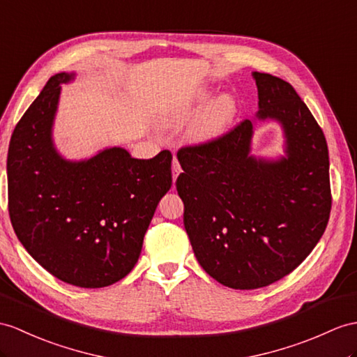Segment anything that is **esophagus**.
I'll return each mask as SVG.
<instances>
[{"instance_id": "1", "label": "esophagus", "mask_w": 357, "mask_h": 357, "mask_svg": "<svg viewBox=\"0 0 357 357\" xmlns=\"http://www.w3.org/2000/svg\"><path fill=\"white\" fill-rule=\"evenodd\" d=\"M180 171H181V168H180V163H178L177 158H174V159H172V178H174V181H176V178L178 177Z\"/></svg>"}]
</instances>
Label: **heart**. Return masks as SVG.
Here are the masks:
<instances>
[{
	"label": "heart",
	"mask_w": 357,
	"mask_h": 357,
	"mask_svg": "<svg viewBox=\"0 0 357 357\" xmlns=\"http://www.w3.org/2000/svg\"><path fill=\"white\" fill-rule=\"evenodd\" d=\"M208 95H211V92L208 91L198 92L197 97L190 101L189 106L178 110L177 115L174 118H176V121L186 119L190 113H192L195 106H199V104L207 101ZM234 109H236V104H234V100L230 97L229 93L220 95L218 98H215L211 102V106L207 107L204 115L202 116V119H199V124L197 127V133L198 135H208V133L215 132V130H218L220 127H222L224 124H227L231 119V116L234 115Z\"/></svg>",
	"instance_id": "obj_1"
}]
</instances>
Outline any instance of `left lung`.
<instances>
[{
    "label": "left lung",
    "mask_w": 357,
    "mask_h": 357,
    "mask_svg": "<svg viewBox=\"0 0 357 357\" xmlns=\"http://www.w3.org/2000/svg\"><path fill=\"white\" fill-rule=\"evenodd\" d=\"M259 110L231 132L177 153L183 222L204 271L233 289L292 273L327 227L332 195L323 130L292 86L253 73ZM282 127L284 156L250 154L255 121Z\"/></svg>",
    "instance_id": "obj_1"
}]
</instances>
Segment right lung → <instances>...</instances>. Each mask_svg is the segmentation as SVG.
<instances>
[{
  "label": "right lung",
  "mask_w": 357,
  "mask_h": 357,
  "mask_svg": "<svg viewBox=\"0 0 357 357\" xmlns=\"http://www.w3.org/2000/svg\"><path fill=\"white\" fill-rule=\"evenodd\" d=\"M59 73L15 127L7 154L8 213L24 248L50 274L104 288L132 271L160 198L172 185L169 151L149 160L110 146L69 160L54 145Z\"/></svg>",
  "instance_id": "1"
}]
</instances>
